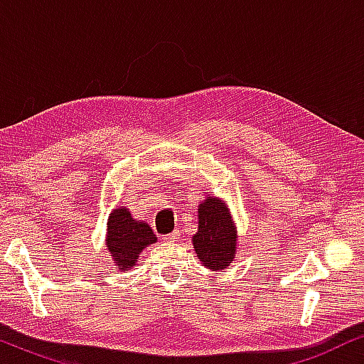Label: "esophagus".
Masks as SVG:
<instances>
[{
	"mask_svg": "<svg viewBox=\"0 0 364 364\" xmlns=\"http://www.w3.org/2000/svg\"><path fill=\"white\" fill-rule=\"evenodd\" d=\"M178 238H181V233L177 230H173L172 233H167V235H164V242L171 243V242H178Z\"/></svg>",
	"mask_w": 364,
	"mask_h": 364,
	"instance_id": "1",
	"label": "esophagus"
}]
</instances>
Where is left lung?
Instances as JSON below:
<instances>
[{
	"label": "left lung",
	"instance_id": "1",
	"mask_svg": "<svg viewBox=\"0 0 364 364\" xmlns=\"http://www.w3.org/2000/svg\"><path fill=\"white\" fill-rule=\"evenodd\" d=\"M235 240L228 208L218 198L207 197L198 205V232L192 240L198 260L215 272L227 268L235 258Z\"/></svg>",
	"mask_w": 364,
	"mask_h": 364
}]
</instances>
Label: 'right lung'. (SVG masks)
<instances>
[{"label": "right lung", "instance_id": "1", "mask_svg": "<svg viewBox=\"0 0 364 364\" xmlns=\"http://www.w3.org/2000/svg\"><path fill=\"white\" fill-rule=\"evenodd\" d=\"M157 240L147 223L134 220L127 208H116L107 223V247L122 270L136 265L139 253Z\"/></svg>", "mask_w": 364, "mask_h": 364}]
</instances>
